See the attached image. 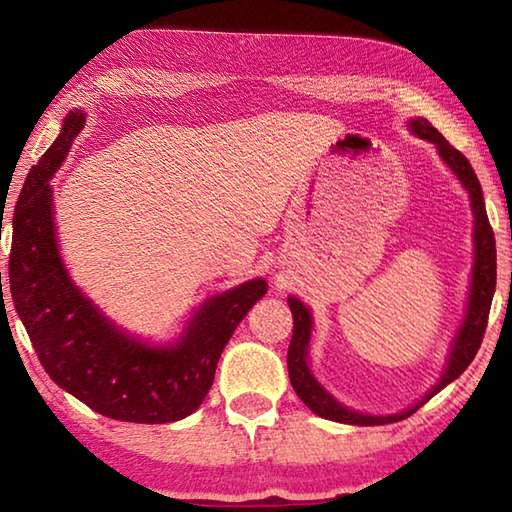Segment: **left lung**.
Returning <instances> with one entry per match:
<instances>
[{
	"instance_id": "1",
	"label": "left lung",
	"mask_w": 512,
	"mask_h": 512,
	"mask_svg": "<svg viewBox=\"0 0 512 512\" xmlns=\"http://www.w3.org/2000/svg\"><path fill=\"white\" fill-rule=\"evenodd\" d=\"M411 131L418 137H422V140H429L436 144L440 158L449 164V169L456 173L463 187L470 192V201L474 210V271H472L470 307H467L465 323L452 345L447 370L443 372V377H440L438 384L433 386V391L409 411L377 418V415H363V413L345 409V406H341L332 395L325 393L318 381L311 377L309 366H307L311 316L300 300L289 298V309L293 314V336H291L289 354H287L289 379L296 395L309 406L311 411L320 415V418L345 422V424H366V427L368 424H391V422L409 418V415L418 411L424 402H429L433 395L440 393L447 384H452L456 377L463 375L465 368L470 366L472 359L476 357V352H479L485 327H488L492 296H495V287H497V246H495V232H492L488 214H485L479 178H476L472 164L467 162L465 155L458 149H454V146L449 144L427 119H411Z\"/></svg>"
}]
</instances>
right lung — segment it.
Segmentation results:
<instances>
[{
  "label": "right lung",
  "instance_id": "right-lung-1",
  "mask_svg": "<svg viewBox=\"0 0 512 512\" xmlns=\"http://www.w3.org/2000/svg\"><path fill=\"white\" fill-rule=\"evenodd\" d=\"M83 121V112L65 119L17 198L8 259L15 309L47 375L92 411L144 424L183 420L210 393L225 343L264 296L266 282L250 280L207 300L176 348H149L108 323L67 277L51 214L49 178Z\"/></svg>",
  "mask_w": 512,
  "mask_h": 512
}]
</instances>
